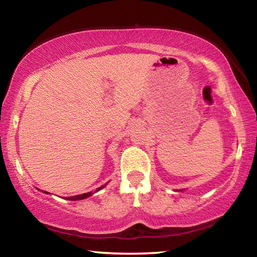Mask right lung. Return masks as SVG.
<instances>
[{
  "instance_id": "add662e5",
  "label": "right lung",
  "mask_w": 257,
  "mask_h": 257,
  "mask_svg": "<svg viewBox=\"0 0 257 257\" xmlns=\"http://www.w3.org/2000/svg\"><path fill=\"white\" fill-rule=\"evenodd\" d=\"M104 187H105V185L104 186H102V187H99V188H97L96 190L98 191L99 189H102V188H104ZM90 195H92V191H89V193H85V194H81V195H77V196H72V197H68L67 199H69V201H77V199H82V198H87V197H89Z\"/></svg>"
}]
</instances>
